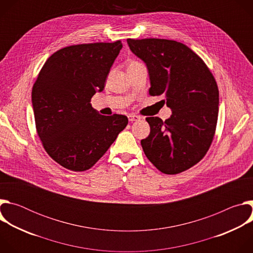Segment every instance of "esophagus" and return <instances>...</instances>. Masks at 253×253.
I'll return each mask as SVG.
<instances>
[{
	"label": "esophagus",
	"instance_id": "34e87169",
	"mask_svg": "<svg viewBox=\"0 0 253 253\" xmlns=\"http://www.w3.org/2000/svg\"><path fill=\"white\" fill-rule=\"evenodd\" d=\"M128 119H129L130 122H134V121L139 120L140 117L137 116V115H134V114H129V115H128Z\"/></svg>",
	"mask_w": 253,
	"mask_h": 253
}]
</instances>
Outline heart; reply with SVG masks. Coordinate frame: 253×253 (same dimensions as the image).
<instances>
[{"label": "heart", "instance_id": "1", "mask_svg": "<svg viewBox=\"0 0 253 253\" xmlns=\"http://www.w3.org/2000/svg\"><path fill=\"white\" fill-rule=\"evenodd\" d=\"M143 64L138 61V60H130L129 63H128V67H127V70L128 69H132V68H135V67H139V66H142Z\"/></svg>", "mask_w": 253, "mask_h": 253}]
</instances>
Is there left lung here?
Listing matches in <instances>:
<instances>
[{
	"label": "left lung",
	"mask_w": 253,
	"mask_h": 253,
	"mask_svg": "<svg viewBox=\"0 0 253 253\" xmlns=\"http://www.w3.org/2000/svg\"><path fill=\"white\" fill-rule=\"evenodd\" d=\"M127 43L147 66L149 94L163 95L172 110L164 122L146 118L150 134L141 140L143 151L162 173H181L197 164L211 145L218 118L217 84L204 61L182 43L154 38Z\"/></svg>",
	"instance_id": "1"
}]
</instances>
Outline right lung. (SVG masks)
<instances>
[{
    "instance_id": "1",
    "label": "right lung",
    "mask_w": 253,
    "mask_h": 253,
    "mask_svg": "<svg viewBox=\"0 0 253 253\" xmlns=\"http://www.w3.org/2000/svg\"><path fill=\"white\" fill-rule=\"evenodd\" d=\"M121 49V41L60 49L48 58L33 86L37 133L49 156L66 169H90L128 124L126 116L101 115L90 103L104 89Z\"/></svg>"
}]
</instances>
